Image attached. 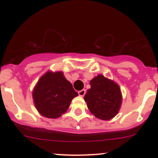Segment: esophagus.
I'll return each mask as SVG.
<instances>
[{
	"mask_svg": "<svg viewBox=\"0 0 158 158\" xmlns=\"http://www.w3.org/2000/svg\"><path fill=\"white\" fill-rule=\"evenodd\" d=\"M85 93H86V90H85V89H82V90H79V91L78 92V94H79V95L80 96V97H84Z\"/></svg>",
	"mask_w": 158,
	"mask_h": 158,
	"instance_id": "34e87169",
	"label": "esophagus"
}]
</instances>
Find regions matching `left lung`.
Listing matches in <instances>:
<instances>
[{
    "mask_svg": "<svg viewBox=\"0 0 158 158\" xmlns=\"http://www.w3.org/2000/svg\"><path fill=\"white\" fill-rule=\"evenodd\" d=\"M84 99L88 109L96 117L109 120L117 115L122 104V94L117 83L98 75L90 81Z\"/></svg>",
    "mask_w": 158,
    "mask_h": 158,
    "instance_id": "1",
    "label": "left lung"
}]
</instances>
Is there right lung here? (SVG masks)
<instances>
[{
  "label": "right lung",
  "mask_w": 158,
  "mask_h": 158,
  "mask_svg": "<svg viewBox=\"0 0 158 158\" xmlns=\"http://www.w3.org/2000/svg\"><path fill=\"white\" fill-rule=\"evenodd\" d=\"M78 93L61 71H48L39 79L32 91L34 104L40 114L56 119L64 114Z\"/></svg>",
  "instance_id": "right-lung-1"
}]
</instances>
